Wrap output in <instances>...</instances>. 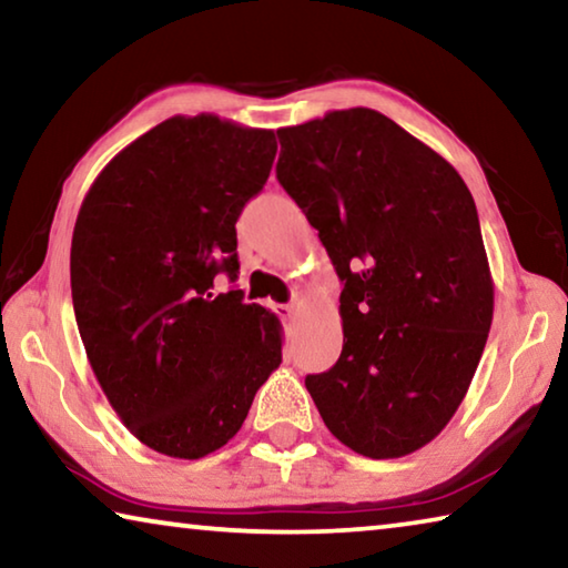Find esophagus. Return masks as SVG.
Listing matches in <instances>:
<instances>
[{
  "label": "esophagus",
  "instance_id": "obj_1",
  "mask_svg": "<svg viewBox=\"0 0 568 568\" xmlns=\"http://www.w3.org/2000/svg\"><path fill=\"white\" fill-rule=\"evenodd\" d=\"M277 315H281L285 323H293L297 311H295V305H277Z\"/></svg>",
  "mask_w": 568,
  "mask_h": 568
}]
</instances>
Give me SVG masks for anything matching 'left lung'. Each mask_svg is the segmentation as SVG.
I'll list each match as a JSON object with an SVG mask.
<instances>
[{"label":"left lung","instance_id":"8db88e82","mask_svg":"<svg viewBox=\"0 0 568 568\" xmlns=\"http://www.w3.org/2000/svg\"><path fill=\"white\" fill-rule=\"evenodd\" d=\"M277 140V180L345 283L341 358L305 388L355 454L408 456L454 418L491 331L474 197L448 160L376 110H333Z\"/></svg>","mask_w":568,"mask_h":568}]
</instances>
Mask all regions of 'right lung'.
Instances as JSON below:
<instances>
[{
    "mask_svg": "<svg viewBox=\"0 0 568 568\" xmlns=\"http://www.w3.org/2000/svg\"><path fill=\"white\" fill-rule=\"evenodd\" d=\"M275 132L175 114L118 152L92 182L70 253L88 361L130 434L195 460L223 448L281 365L283 325L237 277L240 210L263 190Z\"/></svg>",
    "mask_w": 568,
    "mask_h": 568,
    "instance_id": "add662e5",
    "label": "right lung"
}]
</instances>
